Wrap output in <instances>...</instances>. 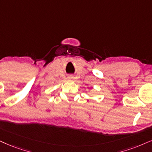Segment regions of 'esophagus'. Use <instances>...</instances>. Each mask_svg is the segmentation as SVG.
Segmentation results:
<instances>
[{"instance_id":"1","label":"esophagus","mask_w":152,"mask_h":152,"mask_svg":"<svg viewBox=\"0 0 152 152\" xmlns=\"http://www.w3.org/2000/svg\"><path fill=\"white\" fill-rule=\"evenodd\" d=\"M70 78H71V77H70Z\"/></svg>"}]
</instances>
